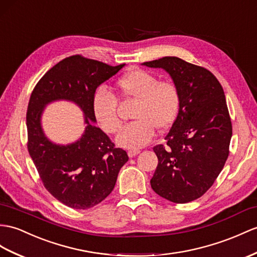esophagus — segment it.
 Masks as SVG:
<instances>
[{
    "instance_id": "obj_1",
    "label": "esophagus",
    "mask_w": 257,
    "mask_h": 257,
    "mask_svg": "<svg viewBox=\"0 0 257 257\" xmlns=\"http://www.w3.org/2000/svg\"><path fill=\"white\" fill-rule=\"evenodd\" d=\"M140 153H141L140 149H130L127 152V155H128L130 158H133V157H135L136 155H139Z\"/></svg>"
}]
</instances>
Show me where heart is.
I'll return each instance as SVG.
<instances>
[{"instance_id": "1", "label": "heart", "mask_w": 257, "mask_h": 257, "mask_svg": "<svg viewBox=\"0 0 257 257\" xmlns=\"http://www.w3.org/2000/svg\"><path fill=\"white\" fill-rule=\"evenodd\" d=\"M121 97L135 99L133 117L116 136V144L124 148L144 147L155 136V131L168 130L177 120L181 98L178 87L169 80H159L157 75L141 68H131L117 80ZM92 113L99 126L107 133H115L121 127L116 113L117 99L108 89L100 87L93 93Z\"/></svg>"}]
</instances>
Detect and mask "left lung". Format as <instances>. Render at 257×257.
<instances>
[{
	"instance_id": "1",
	"label": "left lung",
	"mask_w": 257,
	"mask_h": 257,
	"mask_svg": "<svg viewBox=\"0 0 257 257\" xmlns=\"http://www.w3.org/2000/svg\"><path fill=\"white\" fill-rule=\"evenodd\" d=\"M143 65L166 71L181 98L167 144L154 147L158 166L150 185L170 202H192L214 184L229 155L232 125L223 89L208 70L177 56Z\"/></svg>"
}]
</instances>
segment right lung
I'll list each match as a JSON object with an SVG mask.
<instances>
[{"label":"right lung","instance_id":"1","mask_svg":"<svg viewBox=\"0 0 257 257\" xmlns=\"http://www.w3.org/2000/svg\"><path fill=\"white\" fill-rule=\"evenodd\" d=\"M73 55L55 64L36 85L28 103V152L50 194L68 207L87 209L101 203L114 189L120 169L128 160L95 123L91 101L98 87L121 70ZM70 101L84 114V133L63 146L50 141L41 117L48 104Z\"/></svg>","mask_w":257,"mask_h":257}]
</instances>
